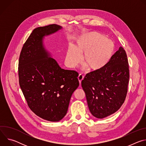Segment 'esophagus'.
Returning a JSON list of instances; mask_svg holds the SVG:
<instances>
[{"instance_id":"34e87169","label":"esophagus","mask_w":146,"mask_h":146,"mask_svg":"<svg viewBox=\"0 0 146 146\" xmlns=\"http://www.w3.org/2000/svg\"><path fill=\"white\" fill-rule=\"evenodd\" d=\"M78 81H79V82H80V84H81V82L82 80L84 79V76H83V75L80 74L78 76Z\"/></svg>"}]
</instances>
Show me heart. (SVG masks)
Returning <instances> with one entry per match:
<instances>
[{
  "label": "heart",
  "mask_w": 146,
  "mask_h": 146,
  "mask_svg": "<svg viewBox=\"0 0 146 146\" xmlns=\"http://www.w3.org/2000/svg\"><path fill=\"white\" fill-rule=\"evenodd\" d=\"M115 51L113 41L102 35L92 32L78 37L74 47H69L66 54L68 67L75 68L81 61L92 72H99L105 68Z\"/></svg>",
  "instance_id": "obj_1"
}]
</instances>
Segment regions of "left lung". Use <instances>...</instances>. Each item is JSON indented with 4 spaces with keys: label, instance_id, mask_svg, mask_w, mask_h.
<instances>
[{
    "label": "left lung",
    "instance_id": "obj_1",
    "mask_svg": "<svg viewBox=\"0 0 146 146\" xmlns=\"http://www.w3.org/2000/svg\"><path fill=\"white\" fill-rule=\"evenodd\" d=\"M129 79L127 55L120 47L105 68L87 74L81 81L91 113L103 118L116 112L125 100Z\"/></svg>",
    "mask_w": 146,
    "mask_h": 146
}]
</instances>
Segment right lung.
<instances>
[{
    "label": "right lung",
    "mask_w": 146,
    "mask_h": 146,
    "mask_svg": "<svg viewBox=\"0 0 146 146\" xmlns=\"http://www.w3.org/2000/svg\"><path fill=\"white\" fill-rule=\"evenodd\" d=\"M61 28L55 24L35 28L23 47L18 62L19 84L29 108L52 122L66 114L72 95L79 86L78 73L60 68L43 46L44 36Z\"/></svg>",
    "instance_id": "1"
}]
</instances>
